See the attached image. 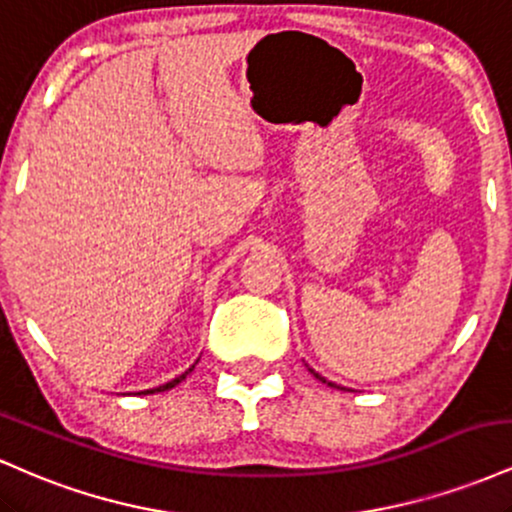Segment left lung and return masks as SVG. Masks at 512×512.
Wrapping results in <instances>:
<instances>
[{"label":"left lung","instance_id":"8db88e82","mask_svg":"<svg viewBox=\"0 0 512 512\" xmlns=\"http://www.w3.org/2000/svg\"><path fill=\"white\" fill-rule=\"evenodd\" d=\"M310 373H313L317 380H322V383H327V380H325V378H320V375H317V373H315V370H310ZM327 385H332V387H334V383H327Z\"/></svg>","mask_w":512,"mask_h":512}]
</instances>
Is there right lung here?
Masks as SVG:
<instances>
[{
  "mask_svg": "<svg viewBox=\"0 0 512 512\" xmlns=\"http://www.w3.org/2000/svg\"><path fill=\"white\" fill-rule=\"evenodd\" d=\"M192 368H195V366H192ZM192 368H187L185 373L178 375V378H175V380H170V383H166V385H158V387H154V390H146V395H154V392H166V390H170V387H175L178 383H182V380L187 378V373H192Z\"/></svg>",
  "mask_w": 512,
  "mask_h": 512,
  "instance_id": "add662e5",
  "label": "right lung"
}]
</instances>
